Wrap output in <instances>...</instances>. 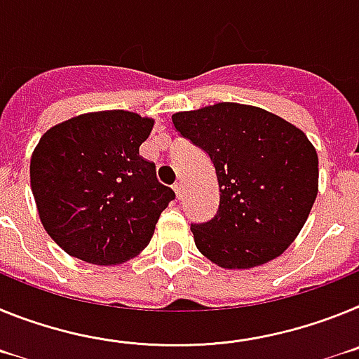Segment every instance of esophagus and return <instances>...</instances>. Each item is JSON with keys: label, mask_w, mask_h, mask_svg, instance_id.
Returning <instances> with one entry per match:
<instances>
[{"label": "esophagus", "mask_w": 359, "mask_h": 359, "mask_svg": "<svg viewBox=\"0 0 359 359\" xmlns=\"http://www.w3.org/2000/svg\"><path fill=\"white\" fill-rule=\"evenodd\" d=\"M173 191H175V195L177 197H182L184 195V186H182V182H177L175 186H173Z\"/></svg>", "instance_id": "obj_1"}]
</instances>
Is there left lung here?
Segmentation results:
<instances>
[{
	"label": "left lung",
	"instance_id": "8db88e82",
	"mask_svg": "<svg viewBox=\"0 0 359 359\" xmlns=\"http://www.w3.org/2000/svg\"><path fill=\"white\" fill-rule=\"evenodd\" d=\"M171 121L217 171V215L191 226L198 251L224 269H251L280 257L316 201L313 142L278 115L238 102L177 111Z\"/></svg>",
	"mask_w": 359,
	"mask_h": 359
}]
</instances>
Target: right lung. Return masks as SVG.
Returning a JSON list of instances; mask_svg holds the SVG:
<instances>
[{
  "label": "right lung",
  "instance_id": "obj_1",
  "mask_svg": "<svg viewBox=\"0 0 359 359\" xmlns=\"http://www.w3.org/2000/svg\"><path fill=\"white\" fill-rule=\"evenodd\" d=\"M151 117L106 110L46 130L30 158V188L45 231L70 257L117 266L149 244L175 193L139 146Z\"/></svg>",
  "mask_w": 359,
  "mask_h": 359
}]
</instances>
